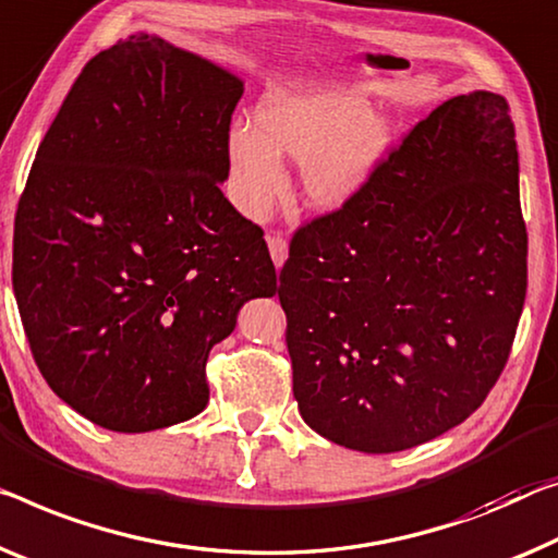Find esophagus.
<instances>
[{"label": "esophagus", "instance_id": "1", "mask_svg": "<svg viewBox=\"0 0 558 558\" xmlns=\"http://www.w3.org/2000/svg\"><path fill=\"white\" fill-rule=\"evenodd\" d=\"M267 244H269V254H271L274 267L281 269V267H284L287 256H289V244H287V239H284V236H279V234H271V236H267Z\"/></svg>", "mask_w": 558, "mask_h": 558}]
</instances>
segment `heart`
I'll use <instances>...</instances> for the list:
<instances>
[{
	"mask_svg": "<svg viewBox=\"0 0 558 558\" xmlns=\"http://www.w3.org/2000/svg\"><path fill=\"white\" fill-rule=\"evenodd\" d=\"M391 122L362 92L289 80L264 92L252 119L227 136L229 186L246 217H262L287 184L284 161L302 165V190L316 209H341L362 194L387 157Z\"/></svg>",
	"mask_w": 558,
	"mask_h": 558,
	"instance_id": "1",
	"label": "heart"
}]
</instances>
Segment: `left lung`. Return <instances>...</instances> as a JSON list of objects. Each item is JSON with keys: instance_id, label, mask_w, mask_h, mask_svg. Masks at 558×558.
<instances>
[{"instance_id": "8db88e82", "label": "left lung", "mask_w": 558, "mask_h": 558, "mask_svg": "<svg viewBox=\"0 0 558 558\" xmlns=\"http://www.w3.org/2000/svg\"><path fill=\"white\" fill-rule=\"evenodd\" d=\"M524 299L513 122L501 94L474 89L291 239L279 302L299 414L364 453L436 439L499 379Z\"/></svg>"}]
</instances>
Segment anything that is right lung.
<instances>
[{
  "instance_id": "right-lung-1",
  "label": "right lung",
  "mask_w": 558,
  "mask_h": 558,
  "mask_svg": "<svg viewBox=\"0 0 558 558\" xmlns=\"http://www.w3.org/2000/svg\"><path fill=\"white\" fill-rule=\"evenodd\" d=\"M244 82L157 34L84 66L14 219L12 287L34 362L92 424L142 434L204 411V364L277 294L262 229L221 194Z\"/></svg>"
}]
</instances>
